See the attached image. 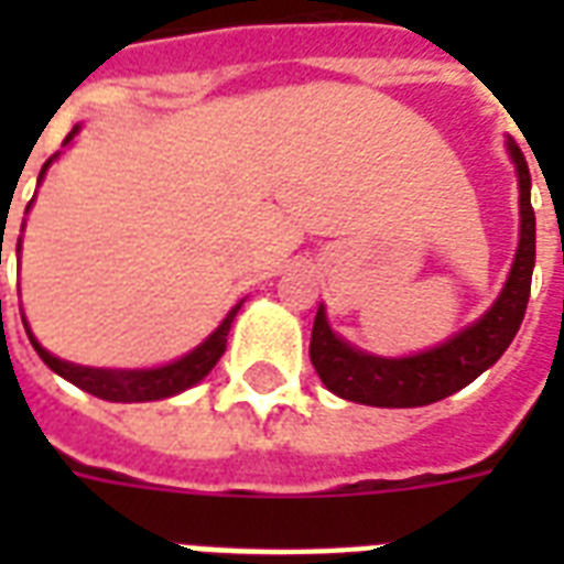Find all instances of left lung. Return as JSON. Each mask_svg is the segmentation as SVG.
Here are the masks:
<instances>
[{
    "label": "left lung",
    "instance_id": "1",
    "mask_svg": "<svg viewBox=\"0 0 564 564\" xmlns=\"http://www.w3.org/2000/svg\"><path fill=\"white\" fill-rule=\"evenodd\" d=\"M509 154L516 161L518 187H521V242L507 286L495 301V307L477 325L456 334L451 343L403 360H383V357L354 351L351 345H345L327 327L325 310H318L310 336V362L330 392L345 401L369 403V406H427L459 392L500 360V354L507 351L524 322L535 265L530 170L524 152L516 143H509Z\"/></svg>",
    "mask_w": 564,
    "mask_h": 564
}]
</instances>
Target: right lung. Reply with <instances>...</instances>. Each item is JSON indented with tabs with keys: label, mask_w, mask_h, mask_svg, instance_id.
I'll return each instance as SVG.
<instances>
[{
	"label": "right lung",
	"mask_w": 564,
	"mask_h": 564,
	"mask_svg": "<svg viewBox=\"0 0 564 564\" xmlns=\"http://www.w3.org/2000/svg\"><path fill=\"white\" fill-rule=\"evenodd\" d=\"M78 131V128H75ZM73 131V134H75ZM73 134L66 137L64 143L73 140ZM48 163H43V170H40V178L46 175ZM20 251V248H17ZM239 304L228 313V318L216 327V334L207 339L204 345H198L193 354L187 357H181L178 362H170V366H163V369H149V371H108V369H84V366H73V362H64L52 357L46 348H40L37 339L31 336L29 339L34 345V351L40 354V360L46 362L48 369L57 371V375L75 383L84 392L96 394L101 401H119V403H137V401H161V398H170V394H178L184 389H189L193 383H198L207 371L219 362V357L225 354V345H228V330L230 322L237 316ZM22 325H25V318H22Z\"/></svg>",
	"instance_id": "right-lung-1"
}]
</instances>
